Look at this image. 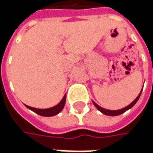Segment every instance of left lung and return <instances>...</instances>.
Returning <instances> with one entry per match:
<instances>
[{
    "instance_id": "obj_1",
    "label": "left lung",
    "mask_w": 153,
    "mask_h": 153,
    "mask_svg": "<svg viewBox=\"0 0 153 153\" xmlns=\"http://www.w3.org/2000/svg\"><path fill=\"white\" fill-rule=\"evenodd\" d=\"M142 91V90H141ZM140 94H141V92L140 93V94H139L138 96H137V98L133 101L130 105H128V106H126V107H124V108L121 109V110H117V111H111V110H107V109H104L102 108V107H100V105H98L95 102H94V105H95V107L100 111H101L103 114L105 115H107V116H117V115H120L122 114V113H123V112H125L126 111H128V109H130L132 106H134V105H135V103L138 101L139 98H140Z\"/></svg>"
}]
</instances>
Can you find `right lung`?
Instances as JSON below:
<instances>
[{
  "mask_svg": "<svg viewBox=\"0 0 153 153\" xmlns=\"http://www.w3.org/2000/svg\"><path fill=\"white\" fill-rule=\"evenodd\" d=\"M65 100H66V96L65 95V96L63 97V99H62L61 101L57 105L48 109H36L30 107V106H28V105H26V106L27 108L31 110L34 112H36V114L40 115V116H43V117H52V116L57 115L58 113H59V112L61 111L62 110H63V108H64V106H65Z\"/></svg>",
  "mask_w": 153,
  "mask_h": 153,
  "instance_id": "1",
  "label": "right lung"
}]
</instances>
